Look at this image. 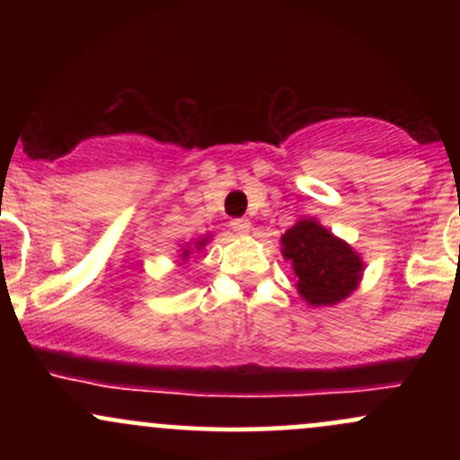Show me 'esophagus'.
Returning <instances> with one entry per match:
<instances>
[{
    "mask_svg": "<svg viewBox=\"0 0 460 460\" xmlns=\"http://www.w3.org/2000/svg\"><path fill=\"white\" fill-rule=\"evenodd\" d=\"M231 229H234L237 235H246L248 231H251V220H248V218H234V220H231Z\"/></svg>",
    "mask_w": 460,
    "mask_h": 460,
    "instance_id": "esophagus-1",
    "label": "esophagus"
}]
</instances>
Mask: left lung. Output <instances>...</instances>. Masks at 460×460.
<instances>
[{
  "instance_id": "8db88e82",
  "label": "left lung",
  "mask_w": 460,
  "mask_h": 460,
  "mask_svg": "<svg viewBox=\"0 0 460 460\" xmlns=\"http://www.w3.org/2000/svg\"><path fill=\"white\" fill-rule=\"evenodd\" d=\"M281 252L292 261L298 294L314 307L341 303L361 281V257L314 218L298 220L285 231Z\"/></svg>"
}]
</instances>
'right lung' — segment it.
I'll use <instances>...</instances> for the list:
<instances>
[{
    "instance_id": "obj_1",
    "label": "right lung",
    "mask_w": 460,
    "mask_h": 460,
    "mask_svg": "<svg viewBox=\"0 0 460 460\" xmlns=\"http://www.w3.org/2000/svg\"><path fill=\"white\" fill-rule=\"evenodd\" d=\"M208 240H209V237H203V240H199V242H197V244H194V248H197V251H200V248H203L205 244H208ZM181 257H183V261H186V260H188V257H190V248H183Z\"/></svg>"
}]
</instances>
